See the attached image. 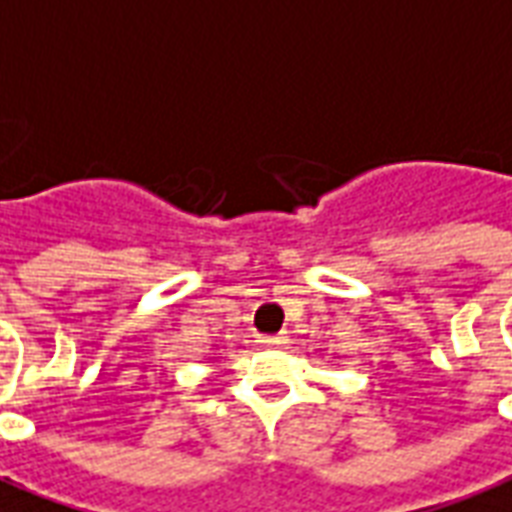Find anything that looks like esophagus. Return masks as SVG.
<instances>
[{
    "label": "esophagus",
    "instance_id": "34e87169",
    "mask_svg": "<svg viewBox=\"0 0 512 512\" xmlns=\"http://www.w3.org/2000/svg\"><path fill=\"white\" fill-rule=\"evenodd\" d=\"M260 342L266 344V347H282V344H287V336L285 333H276V336H263Z\"/></svg>",
    "mask_w": 512,
    "mask_h": 512
}]
</instances>
